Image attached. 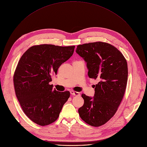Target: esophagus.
Instances as JSON below:
<instances>
[{"label":"esophagus","mask_w":147,"mask_h":147,"mask_svg":"<svg viewBox=\"0 0 147 147\" xmlns=\"http://www.w3.org/2000/svg\"><path fill=\"white\" fill-rule=\"evenodd\" d=\"M70 94L71 95H73V96H78L80 95V92H77V91H74L73 90L70 91Z\"/></svg>","instance_id":"1"}]
</instances>
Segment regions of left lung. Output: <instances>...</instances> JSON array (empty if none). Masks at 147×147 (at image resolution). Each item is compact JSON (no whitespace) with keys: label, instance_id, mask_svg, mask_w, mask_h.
Masks as SVG:
<instances>
[{"label":"left lung","instance_id":"8db88e82","mask_svg":"<svg viewBox=\"0 0 147 147\" xmlns=\"http://www.w3.org/2000/svg\"><path fill=\"white\" fill-rule=\"evenodd\" d=\"M76 53L87 63L90 78L98 79L93 97L82 94L84 102L80 117L93 127H99L114 116L124 95L128 78L127 61L116 47L97 42L78 45Z\"/></svg>","mask_w":147,"mask_h":147}]
</instances>
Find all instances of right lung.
Returning <instances> with one entry per match:
<instances>
[{
  "mask_svg": "<svg viewBox=\"0 0 147 147\" xmlns=\"http://www.w3.org/2000/svg\"><path fill=\"white\" fill-rule=\"evenodd\" d=\"M74 48L37 45L21 57L13 76L15 93L23 112L34 123L45 126L55 122L70 97L69 91H57L49 83L61 64L73 55Z\"/></svg>",
  "mask_w": 147,
  "mask_h": 147,
  "instance_id": "obj_1",
  "label": "right lung"
}]
</instances>
